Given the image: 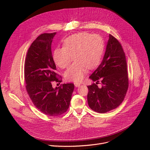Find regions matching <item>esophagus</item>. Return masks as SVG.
Instances as JSON below:
<instances>
[{
  "label": "esophagus",
  "mask_w": 150,
  "mask_h": 150,
  "mask_svg": "<svg viewBox=\"0 0 150 150\" xmlns=\"http://www.w3.org/2000/svg\"><path fill=\"white\" fill-rule=\"evenodd\" d=\"M81 84L79 83H74V86H76V87H79V86H80Z\"/></svg>",
  "instance_id": "34e87169"
}]
</instances>
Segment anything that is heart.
Segmentation results:
<instances>
[{"mask_svg":"<svg viewBox=\"0 0 150 150\" xmlns=\"http://www.w3.org/2000/svg\"><path fill=\"white\" fill-rule=\"evenodd\" d=\"M104 43L98 34L79 33L67 38L63 42V47L54 50L53 60L61 69L69 67L64 73L66 80L80 81L83 79L88 69H93L101 62Z\"/></svg>","mask_w":150,"mask_h":150,"instance_id":"b5f03b06","label":"heart"}]
</instances>
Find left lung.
I'll return each instance as SVG.
<instances>
[{"mask_svg":"<svg viewBox=\"0 0 150 150\" xmlns=\"http://www.w3.org/2000/svg\"><path fill=\"white\" fill-rule=\"evenodd\" d=\"M101 64L89 76L96 83L88 86V103L93 111L105 113L118 107L128 89L129 79L125 52L119 40L109 36ZM100 83V87L97 85Z\"/></svg>","mask_w":150,"mask_h":150,"instance_id":"obj_1","label":"left lung"}]
</instances>
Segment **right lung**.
Listing matches in <instances>:
<instances>
[{
	"instance_id": "right-lung-1",
	"label": "right lung",
	"mask_w": 150,
	"mask_h": 150,
	"mask_svg": "<svg viewBox=\"0 0 150 150\" xmlns=\"http://www.w3.org/2000/svg\"><path fill=\"white\" fill-rule=\"evenodd\" d=\"M56 33H44L32 43L24 63L25 88L34 105L44 114L60 116L69 108L73 83L63 84L54 89L53 81L61 83L53 60L51 43Z\"/></svg>"
}]
</instances>
